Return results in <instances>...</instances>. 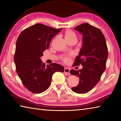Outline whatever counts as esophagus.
<instances>
[{"label":"esophagus","instance_id":"obj_1","mask_svg":"<svg viewBox=\"0 0 121 121\" xmlns=\"http://www.w3.org/2000/svg\"><path fill=\"white\" fill-rule=\"evenodd\" d=\"M64 72L65 73H66V74L68 75H70V69L68 68H65L64 69Z\"/></svg>","mask_w":121,"mask_h":121}]
</instances>
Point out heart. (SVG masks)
<instances>
[{
	"label": "heart",
	"mask_w": 121,
	"mask_h": 121,
	"mask_svg": "<svg viewBox=\"0 0 121 121\" xmlns=\"http://www.w3.org/2000/svg\"><path fill=\"white\" fill-rule=\"evenodd\" d=\"M76 37V35L73 31H71V30H68L65 32V38H70V37ZM68 59L67 58L65 59V61H68Z\"/></svg>",
	"instance_id": "1"
}]
</instances>
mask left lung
I'll return each instance as SVG.
<instances>
[{
	"label": "left lung",
	"mask_w": 121,
	"mask_h": 121,
	"mask_svg": "<svg viewBox=\"0 0 121 121\" xmlns=\"http://www.w3.org/2000/svg\"><path fill=\"white\" fill-rule=\"evenodd\" d=\"M74 29L82 35L83 38L82 46L73 65L81 64L83 68L70 71V74L79 78L78 85L71 90L77 93H86L97 85L105 71L108 48L105 36L99 29L85 23Z\"/></svg>",
	"instance_id": "obj_1"
}]
</instances>
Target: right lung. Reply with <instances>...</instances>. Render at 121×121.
Segmentation results:
<instances>
[{
  "label": "right lung",
  "mask_w": 121,
  "mask_h": 121,
  "mask_svg": "<svg viewBox=\"0 0 121 121\" xmlns=\"http://www.w3.org/2000/svg\"><path fill=\"white\" fill-rule=\"evenodd\" d=\"M61 29L37 23L24 30L18 37L14 57L16 72L24 86L32 93L46 91L53 73L64 71L62 65L56 63L45 65L40 59Z\"/></svg>",
  "instance_id": "1"
}]
</instances>
